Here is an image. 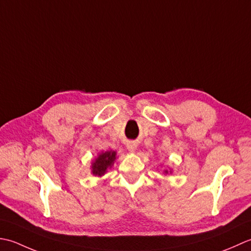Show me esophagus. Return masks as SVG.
I'll return each mask as SVG.
<instances>
[{
  "instance_id": "obj_1",
  "label": "esophagus",
  "mask_w": 251,
  "mask_h": 251,
  "mask_svg": "<svg viewBox=\"0 0 251 251\" xmlns=\"http://www.w3.org/2000/svg\"><path fill=\"white\" fill-rule=\"evenodd\" d=\"M127 150L130 151H134L136 150V145L135 144H129L127 145Z\"/></svg>"
}]
</instances>
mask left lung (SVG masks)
Returning a JSON list of instances; mask_svg holds the SVG:
<instances>
[{
	"label": "left lung",
	"instance_id": "8db88e82",
	"mask_svg": "<svg viewBox=\"0 0 251 251\" xmlns=\"http://www.w3.org/2000/svg\"><path fill=\"white\" fill-rule=\"evenodd\" d=\"M166 172H167V171H166Z\"/></svg>",
	"mask_w": 251,
	"mask_h": 251
}]
</instances>
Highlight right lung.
<instances>
[{
  "mask_svg": "<svg viewBox=\"0 0 251 251\" xmlns=\"http://www.w3.org/2000/svg\"><path fill=\"white\" fill-rule=\"evenodd\" d=\"M116 159V151H105L101 152V154L99 156V158L94 161L93 166V175L95 176H103L106 172L107 169L111 167L112 163H114Z\"/></svg>",
  "mask_w": 251,
  "mask_h": 251,
  "instance_id": "1",
  "label": "right lung"
}]
</instances>
